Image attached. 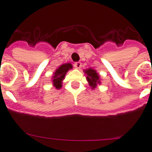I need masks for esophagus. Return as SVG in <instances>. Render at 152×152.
<instances>
[{
	"label": "esophagus",
	"mask_w": 152,
	"mask_h": 152,
	"mask_svg": "<svg viewBox=\"0 0 152 152\" xmlns=\"http://www.w3.org/2000/svg\"><path fill=\"white\" fill-rule=\"evenodd\" d=\"M74 66L75 68L77 69H80V67L82 66V65H81L80 62H76L75 64H74Z\"/></svg>",
	"instance_id": "34e87169"
}]
</instances>
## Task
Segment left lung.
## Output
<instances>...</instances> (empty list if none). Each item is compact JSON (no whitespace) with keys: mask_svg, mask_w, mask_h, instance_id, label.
I'll return each instance as SVG.
<instances>
[{"mask_svg":"<svg viewBox=\"0 0 152 152\" xmlns=\"http://www.w3.org/2000/svg\"><path fill=\"white\" fill-rule=\"evenodd\" d=\"M84 73L86 74V80L88 81V85L90 86L91 89H94L98 85H100V77L95 69L92 68L87 69L83 70Z\"/></svg>","mask_w":152,"mask_h":152,"instance_id":"8db88e82","label":"left lung"}]
</instances>
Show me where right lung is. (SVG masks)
I'll list each match as a JSON object with an SVG mask.
<instances>
[{
    "label": "right lung",
    "mask_w": 152,
    "mask_h": 152,
    "mask_svg": "<svg viewBox=\"0 0 152 152\" xmlns=\"http://www.w3.org/2000/svg\"><path fill=\"white\" fill-rule=\"evenodd\" d=\"M72 65L70 63H67V64L61 65L55 70L52 78V85L54 87H55V88L60 89L62 87L63 81L65 79L66 75L68 72L69 70L72 69Z\"/></svg>",
    "instance_id": "obj_1"
}]
</instances>
